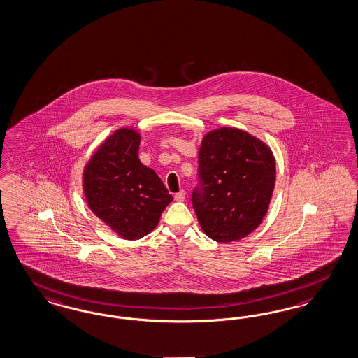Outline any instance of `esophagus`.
Wrapping results in <instances>:
<instances>
[{
	"mask_svg": "<svg viewBox=\"0 0 358 358\" xmlns=\"http://www.w3.org/2000/svg\"><path fill=\"white\" fill-rule=\"evenodd\" d=\"M174 199L178 202H182L185 199V190H180L178 193L174 194Z\"/></svg>",
	"mask_w": 358,
	"mask_h": 358,
	"instance_id": "esophagus-1",
	"label": "esophagus"
}]
</instances>
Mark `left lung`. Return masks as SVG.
<instances>
[{"instance_id":"left-lung-1","label":"left lung","mask_w":358,"mask_h":358,"mask_svg":"<svg viewBox=\"0 0 358 358\" xmlns=\"http://www.w3.org/2000/svg\"><path fill=\"white\" fill-rule=\"evenodd\" d=\"M275 178L271 149L257 137L226 127L206 134L192 193L203 233L222 243L252 233L268 210Z\"/></svg>"}]
</instances>
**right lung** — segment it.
Returning a JSON list of instances; mask_svg holds the SVG:
<instances>
[{
	"label": "right lung",
	"instance_id": "add662e5",
	"mask_svg": "<svg viewBox=\"0 0 358 358\" xmlns=\"http://www.w3.org/2000/svg\"><path fill=\"white\" fill-rule=\"evenodd\" d=\"M140 134L122 128L88 161L83 190L92 213L123 239H140L160 221L173 197L153 169L138 160Z\"/></svg>",
	"mask_w": 358,
	"mask_h": 358
}]
</instances>
